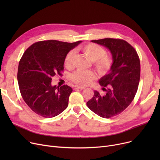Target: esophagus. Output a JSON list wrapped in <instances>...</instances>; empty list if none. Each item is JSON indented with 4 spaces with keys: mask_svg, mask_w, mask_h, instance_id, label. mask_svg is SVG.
<instances>
[{
    "mask_svg": "<svg viewBox=\"0 0 160 160\" xmlns=\"http://www.w3.org/2000/svg\"><path fill=\"white\" fill-rule=\"evenodd\" d=\"M74 88H78L79 89H84L86 88L83 87V86H74Z\"/></svg>",
    "mask_w": 160,
    "mask_h": 160,
    "instance_id": "obj_1",
    "label": "esophagus"
}]
</instances>
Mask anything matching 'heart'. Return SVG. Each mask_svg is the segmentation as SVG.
Instances as JSON below:
<instances>
[{
	"instance_id": "b5f03b06",
	"label": "heart",
	"mask_w": 160,
	"mask_h": 160,
	"mask_svg": "<svg viewBox=\"0 0 160 160\" xmlns=\"http://www.w3.org/2000/svg\"><path fill=\"white\" fill-rule=\"evenodd\" d=\"M82 51L92 62H93L97 71L100 74H105L110 69L112 60L110 56L106 54L105 49L97 44L89 43L81 47ZM75 54L74 50L67 54L64 63L66 67H71ZM72 80L80 85H88L95 78V75L91 71L78 70L71 76Z\"/></svg>"
}]
</instances>
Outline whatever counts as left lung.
Masks as SVG:
<instances>
[{
  "mask_svg": "<svg viewBox=\"0 0 160 160\" xmlns=\"http://www.w3.org/2000/svg\"><path fill=\"white\" fill-rule=\"evenodd\" d=\"M91 41L110 50L113 62L110 72L98 80L106 94L102 95L95 90L87 105L100 117L110 118L123 112L137 93L140 79L139 58L136 50L124 40L105 38Z\"/></svg>",
  "mask_w": 160,
  "mask_h": 160,
  "instance_id": "obj_1",
  "label": "left lung"
}]
</instances>
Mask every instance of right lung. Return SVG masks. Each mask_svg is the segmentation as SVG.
Instances as JSON below:
<instances>
[{
    "mask_svg": "<svg viewBox=\"0 0 160 160\" xmlns=\"http://www.w3.org/2000/svg\"><path fill=\"white\" fill-rule=\"evenodd\" d=\"M82 42L42 41L24 52L18 67L19 87L24 102L38 115L54 117L68 106L72 88L67 85L52 86V77L61 75L67 54Z\"/></svg>",
    "mask_w": 160,
    "mask_h": 160,
    "instance_id": "add662e5",
    "label": "right lung"
}]
</instances>
